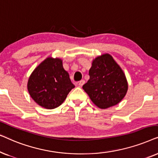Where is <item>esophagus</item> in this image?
<instances>
[{
    "instance_id": "1",
    "label": "esophagus",
    "mask_w": 158,
    "mask_h": 158,
    "mask_svg": "<svg viewBox=\"0 0 158 158\" xmlns=\"http://www.w3.org/2000/svg\"><path fill=\"white\" fill-rule=\"evenodd\" d=\"M85 81H84V80H81V81H79V82H78V87H82V85H84V84H85Z\"/></svg>"
}]
</instances>
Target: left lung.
Returning <instances> with one entry per match:
<instances>
[{"label":"left lung","instance_id":"obj_1","mask_svg":"<svg viewBox=\"0 0 158 158\" xmlns=\"http://www.w3.org/2000/svg\"><path fill=\"white\" fill-rule=\"evenodd\" d=\"M89 75V79L82 88L98 108L106 109L114 106L127 94V78L110 54H103L94 59Z\"/></svg>","mask_w":158,"mask_h":158}]
</instances>
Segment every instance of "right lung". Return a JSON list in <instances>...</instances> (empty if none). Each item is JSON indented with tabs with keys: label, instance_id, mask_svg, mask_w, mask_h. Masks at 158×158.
Masks as SVG:
<instances>
[{
	"label": "right lung",
	"instance_id": "right-lung-1",
	"mask_svg": "<svg viewBox=\"0 0 158 158\" xmlns=\"http://www.w3.org/2000/svg\"><path fill=\"white\" fill-rule=\"evenodd\" d=\"M75 86L63 67L60 58L48 57L29 78L27 89L34 101L43 108L53 109L60 106Z\"/></svg>",
	"mask_w": 158,
	"mask_h": 158
}]
</instances>
